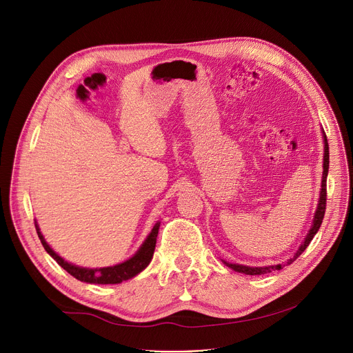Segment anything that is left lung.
<instances>
[{
	"label": "left lung",
	"mask_w": 353,
	"mask_h": 353,
	"mask_svg": "<svg viewBox=\"0 0 353 353\" xmlns=\"http://www.w3.org/2000/svg\"><path fill=\"white\" fill-rule=\"evenodd\" d=\"M322 136H323V172H322V183H321V193H319V200H318V208H316V212H314L312 226H310L305 240L302 242V245L299 246V249L296 250V253L286 262V265H290L292 262H294L296 259H298L305 252V249L309 246V243L312 242V239L314 237V234L318 233V230L322 225L323 216H325V209H326V177H327V170H329V145H327V139H326L323 128H322ZM221 262H223L228 268L233 269L234 272L252 274V276L270 273L272 270H281L285 266V265H270V266H263V268H252V266H245V265H239V263H229L226 261H221Z\"/></svg>",
	"instance_id": "left-lung-1"
}]
</instances>
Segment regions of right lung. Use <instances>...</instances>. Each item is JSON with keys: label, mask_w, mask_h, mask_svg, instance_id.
<instances>
[{"label": "right lung", "mask_w": 353, "mask_h": 353, "mask_svg": "<svg viewBox=\"0 0 353 353\" xmlns=\"http://www.w3.org/2000/svg\"><path fill=\"white\" fill-rule=\"evenodd\" d=\"M159 228H160V221L153 226L152 232L148 233V236L145 237V240L143 242V245L139 248V250L130 257L127 261H124L123 263L114 265V266H107V268H81L77 265H72L59 254L55 253L50 245L46 242V239L43 236V233L40 232L39 223L35 221V229L37 233H39V237L41 240V243L46 249V252L57 262L64 270H67L71 276L76 277L80 282H85V283H96V285H116V283H121L124 281L132 279V277L137 276L140 272H143L148 263L152 262L153 259V253H154V248H156V240H157V234H159Z\"/></svg>", "instance_id": "right-lung-1"}]
</instances>
